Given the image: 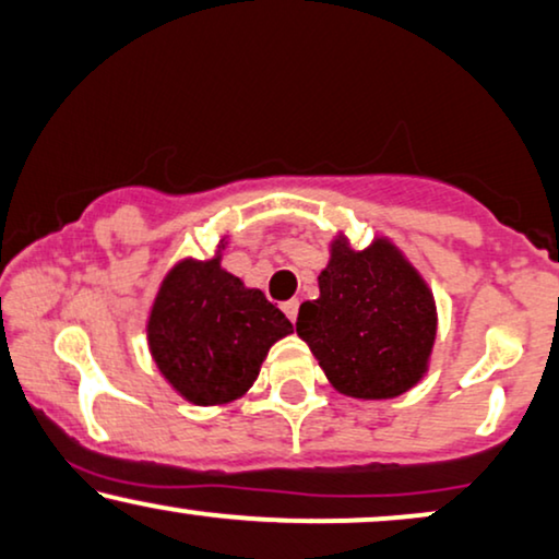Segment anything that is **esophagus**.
I'll return each mask as SVG.
<instances>
[{"label":"esophagus","mask_w":559,"mask_h":559,"mask_svg":"<svg viewBox=\"0 0 559 559\" xmlns=\"http://www.w3.org/2000/svg\"><path fill=\"white\" fill-rule=\"evenodd\" d=\"M286 311V317L292 319V322H296V314H299V301L292 299V301H284V307H281Z\"/></svg>","instance_id":"1"}]
</instances>
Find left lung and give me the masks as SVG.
<instances>
[{
	"instance_id": "left-lung-1",
	"label": "left lung",
	"mask_w": 559,
	"mask_h": 559,
	"mask_svg": "<svg viewBox=\"0 0 559 559\" xmlns=\"http://www.w3.org/2000/svg\"><path fill=\"white\" fill-rule=\"evenodd\" d=\"M296 332L340 393L393 399L427 370L437 309L427 284L391 242L357 252L340 237L319 273V299L301 304Z\"/></svg>"
}]
</instances>
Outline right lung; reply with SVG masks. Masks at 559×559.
<instances>
[{"label": "right lung", "instance_id": "right-lung-1", "mask_svg": "<svg viewBox=\"0 0 559 559\" xmlns=\"http://www.w3.org/2000/svg\"><path fill=\"white\" fill-rule=\"evenodd\" d=\"M292 332L284 311L222 271L219 258L181 260L163 281L147 322L155 366L199 406L240 399L267 347Z\"/></svg>", "mask_w": 559, "mask_h": 559}]
</instances>
